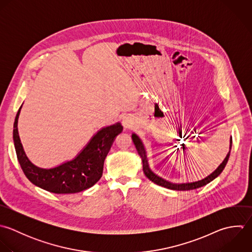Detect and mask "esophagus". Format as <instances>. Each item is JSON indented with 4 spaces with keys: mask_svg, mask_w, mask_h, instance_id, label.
Listing matches in <instances>:
<instances>
[{
    "mask_svg": "<svg viewBox=\"0 0 252 252\" xmlns=\"http://www.w3.org/2000/svg\"><path fill=\"white\" fill-rule=\"evenodd\" d=\"M122 123H123V126L125 128H130L133 126L134 125V122H133V119L129 116H125L122 120Z\"/></svg>",
    "mask_w": 252,
    "mask_h": 252,
    "instance_id": "obj_1",
    "label": "esophagus"
}]
</instances>
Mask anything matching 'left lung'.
Here are the masks:
<instances>
[{"label":"left lung","instance_id":"left-lung-1","mask_svg":"<svg viewBox=\"0 0 252 252\" xmlns=\"http://www.w3.org/2000/svg\"><path fill=\"white\" fill-rule=\"evenodd\" d=\"M131 138H132V141L135 145V148L142 160V165H143V172H144V175L151 181L153 182L154 184L158 185V186H161L163 188H166V189H173V190H191V189H199L201 187H204L206 186L207 184H209L210 182H212L213 180H215L222 172L223 170L225 169L227 163H228V160H229V157H230V153H231V149H232V136H231V140H230V151L229 153L227 154L226 158L224 159V161L222 162V164H220V166L211 174L209 175L208 177H206L205 179L201 180V181H197V182H192V183H186V184H173V183H170L164 179H162L161 177L157 176L156 174H154L151 169L149 168V164H148V159H147V155H146V150L144 148V145L141 141V139L135 134V133H132L131 135Z\"/></svg>","mask_w":252,"mask_h":252}]
</instances>
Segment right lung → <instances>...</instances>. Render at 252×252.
<instances>
[{
  "label": "right lung",
  "mask_w": 252,
  "mask_h": 252,
  "mask_svg": "<svg viewBox=\"0 0 252 252\" xmlns=\"http://www.w3.org/2000/svg\"><path fill=\"white\" fill-rule=\"evenodd\" d=\"M20 106L13 124V143L20 167L26 178L36 187L57 194L76 193L93 187L102 177L104 161L118 134L121 123L97 131L77 156L55 168L43 169L32 164L23 150L17 130Z\"/></svg>",
  "instance_id": "right-lung-1"
}]
</instances>
